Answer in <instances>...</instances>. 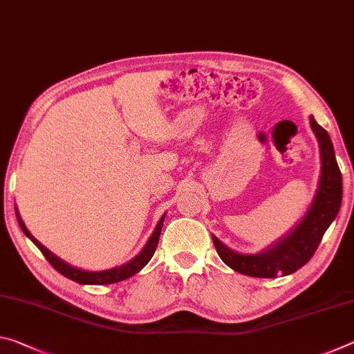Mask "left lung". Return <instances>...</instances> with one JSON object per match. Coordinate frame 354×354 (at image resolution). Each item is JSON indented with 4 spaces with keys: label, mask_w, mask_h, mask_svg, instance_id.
<instances>
[{
    "label": "left lung",
    "mask_w": 354,
    "mask_h": 354,
    "mask_svg": "<svg viewBox=\"0 0 354 354\" xmlns=\"http://www.w3.org/2000/svg\"><path fill=\"white\" fill-rule=\"evenodd\" d=\"M309 120L322 154L320 184L313 206L289 236L259 254L236 253L212 236L221 261L232 270L254 278H277L278 274L286 277L297 272L314 256L323 234L337 215L342 203V175L335 160L333 142L314 117Z\"/></svg>",
    "instance_id": "left-lung-1"
}]
</instances>
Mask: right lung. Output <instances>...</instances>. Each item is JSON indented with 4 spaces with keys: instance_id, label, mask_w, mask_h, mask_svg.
<instances>
[{
    "instance_id": "add662e5",
    "label": "right lung",
    "mask_w": 354,
    "mask_h": 354,
    "mask_svg": "<svg viewBox=\"0 0 354 354\" xmlns=\"http://www.w3.org/2000/svg\"><path fill=\"white\" fill-rule=\"evenodd\" d=\"M17 218H19V223H20V227L23 230V232H25V234L31 239L35 245H37V248L41 251V254L46 257V261L50 262L59 273L64 274V277H67L71 281H76V283H80V284H113V283H118V281L128 279L133 277V274H136L137 272H140L142 268L149 262V259L153 257L156 248H158L159 236H160V231H162V225H164V217H162L159 220L158 226H156V230L151 234V237H149V241L147 242L145 248H143L133 261H129L128 263H124V266H122V267L111 268V270L87 272V270H80V268L71 267L67 262L59 259L57 256L53 254L50 250H46L39 241H35V239L31 236V232L26 230V226L21 221L19 214H17Z\"/></svg>"
}]
</instances>
